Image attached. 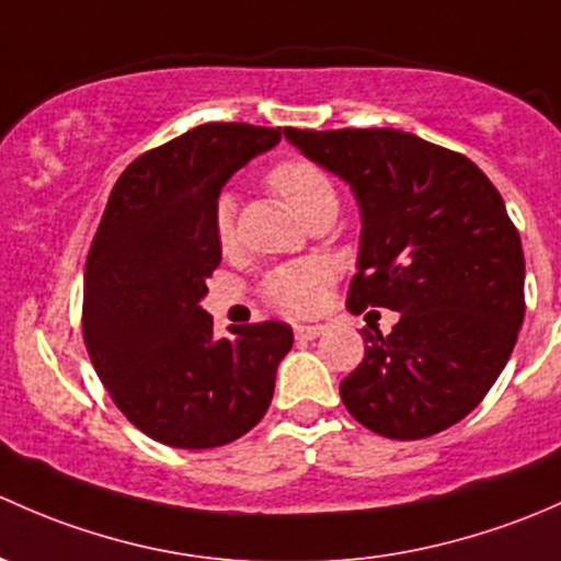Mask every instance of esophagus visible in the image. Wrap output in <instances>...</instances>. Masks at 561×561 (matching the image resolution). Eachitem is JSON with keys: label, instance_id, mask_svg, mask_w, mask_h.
<instances>
[{"label": "esophagus", "instance_id": "esophagus-1", "mask_svg": "<svg viewBox=\"0 0 561 561\" xmlns=\"http://www.w3.org/2000/svg\"><path fill=\"white\" fill-rule=\"evenodd\" d=\"M321 332H323V327H319V323H299V327H294V337H297L299 343L316 340Z\"/></svg>", "mask_w": 561, "mask_h": 561}]
</instances>
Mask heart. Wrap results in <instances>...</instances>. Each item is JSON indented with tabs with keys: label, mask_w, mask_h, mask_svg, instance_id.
Listing matches in <instances>:
<instances>
[{
	"label": "heart",
	"mask_w": 561,
	"mask_h": 561,
	"mask_svg": "<svg viewBox=\"0 0 561 561\" xmlns=\"http://www.w3.org/2000/svg\"><path fill=\"white\" fill-rule=\"evenodd\" d=\"M270 186L297 210L302 221L321 205L334 202V186L327 172L305 159H286L275 164L270 170ZM216 234L224 248L234 242V199L229 194H221L216 202ZM332 280L334 273L327 262L305 259L273 270L264 280V297L283 313L308 316L321 308Z\"/></svg>",
	"instance_id": "b5f03b06"
}]
</instances>
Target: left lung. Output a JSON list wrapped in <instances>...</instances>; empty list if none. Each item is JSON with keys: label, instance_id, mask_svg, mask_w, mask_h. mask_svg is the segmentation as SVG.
Here are the masks:
<instances>
[{"label": "left lung", "instance_id": "8db88e82", "mask_svg": "<svg viewBox=\"0 0 561 561\" xmlns=\"http://www.w3.org/2000/svg\"><path fill=\"white\" fill-rule=\"evenodd\" d=\"M345 181L362 216L348 308L397 310L365 329L340 383L348 413L391 440L437 435L486 397L524 321V251L505 202L467 156L400 129H283Z\"/></svg>", "mask_w": 561, "mask_h": 561}]
</instances>
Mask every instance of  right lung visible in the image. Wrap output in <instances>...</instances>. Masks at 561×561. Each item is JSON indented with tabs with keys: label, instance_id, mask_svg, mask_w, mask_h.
Segmentation results:
<instances>
[{
	"label": "right lung",
	"instance_id": "right-lung-1",
	"mask_svg": "<svg viewBox=\"0 0 561 561\" xmlns=\"http://www.w3.org/2000/svg\"><path fill=\"white\" fill-rule=\"evenodd\" d=\"M280 129L202 124L137 156L110 192L85 259L83 340L121 413L172 448H218L267 413L288 323L213 334L202 310L221 264L216 202Z\"/></svg>",
	"mask_w": 561,
	"mask_h": 561
}]
</instances>
